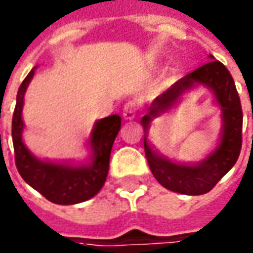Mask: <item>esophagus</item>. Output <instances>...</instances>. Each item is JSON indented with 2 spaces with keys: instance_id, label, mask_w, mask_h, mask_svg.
<instances>
[{
  "instance_id": "esophagus-1",
  "label": "esophagus",
  "mask_w": 253,
  "mask_h": 253,
  "mask_svg": "<svg viewBox=\"0 0 253 253\" xmlns=\"http://www.w3.org/2000/svg\"><path fill=\"white\" fill-rule=\"evenodd\" d=\"M137 109H138L137 102H134V101L127 102V104L125 105V108H123V118L127 120L134 119V118H135V115H137Z\"/></svg>"
}]
</instances>
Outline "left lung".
<instances>
[{
  "mask_svg": "<svg viewBox=\"0 0 253 253\" xmlns=\"http://www.w3.org/2000/svg\"><path fill=\"white\" fill-rule=\"evenodd\" d=\"M209 58L212 61L180 79L156 97L141 119L145 131L144 149L152 174L165 188L184 195H202L211 191L234 166L241 151L242 111L234 80L221 62L216 61L212 55ZM198 85L212 91L213 103L221 109V138L216 148L198 164L176 163L149 144L148 130L152 120L171 110L185 92Z\"/></svg>",
  "mask_w": 253,
  "mask_h": 253,
  "instance_id": "8db88e82",
  "label": "left lung"
}]
</instances>
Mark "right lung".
Returning <instances> with one entry per match:
<instances>
[{
	"label": "right lung",
	"mask_w": 253,
	"mask_h": 253,
	"mask_svg": "<svg viewBox=\"0 0 253 253\" xmlns=\"http://www.w3.org/2000/svg\"><path fill=\"white\" fill-rule=\"evenodd\" d=\"M36 68L30 70L16 95V106L12 118V141L15 163L19 174L27 184L58 205H75L97 195L104 187L109 170V158L115 138L122 126L119 115L97 120L91 130L87 147L90 155L85 162L41 159L32 154L23 142V104L25 92L32 82Z\"/></svg>",
	"instance_id": "right-lung-1"
}]
</instances>
